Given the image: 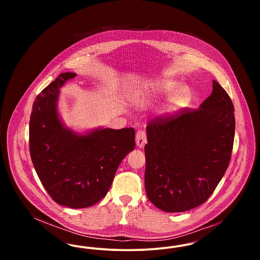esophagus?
Segmentation results:
<instances>
[{
    "label": "esophagus",
    "mask_w": 260,
    "mask_h": 260,
    "mask_svg": "<svg viewBox=\"0 0 260 260\" xmlns=\"http://www.w3.org/2000/svg\"><path fill=\"white\" fill-rule=\"evenodd\" d=\"M136 145L140 148L144 147V145L147 142V136H146V132L143 129H140L136 133Z\"/></svg>",
    "instance_id": "1"
}]
</instances>
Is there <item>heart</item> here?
<instances>
[{
    "label": "heart",
    "mask_w": 260,
    "mask_h": 260,
    "mask_svg": "<svg viewBox=\"0 0 260 260\" xmlns=\"http://www.w3.org/2000/svg\"><path fill=\"white\" fill-rule=\"evenodd\" d=\"M179 84L167 79H160L154 81L146 85L144 88H142L140 92V96L143 98H156L161 94L173 92L176 88H178ZM191 99V91L187 87H182L177 90V92L171 99L170 108L171 109H177L180 107L185 106L188 101Z\"/></svg>",
    "instance_id": "1"
}]
</instances>
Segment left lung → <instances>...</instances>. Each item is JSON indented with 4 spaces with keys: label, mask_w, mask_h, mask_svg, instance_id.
Segmentation results:
<instances>
[{
    "label": "left lung",
    "mask_w": 260,
    "mask_h": 260,
    "mask_svg": "<svg viewBox=\"0 0 260 260\" xmlns=\"http://www.w3.org/2000/svg\"><path fill=\"white\" fill-rule=\"evenodd\" d=\"M198 109L155 118L146 126L145 190L150 202L167 212L204 204L231 159L234 105L216 81Z\"/></svg>",
    "instance_id": "left-lung-1"
}]
</instances>
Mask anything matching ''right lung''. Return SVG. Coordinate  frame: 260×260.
<instances>
[{
    "label": "right lung",
    "instance_id": "add662e5",
    "mask_svg": "<svg viewBox=\"0 0 260 260\" xmlns=\"http://www.w3.org/2000/svg\"><path fill=\"white\" fill-rule=\"evenodd\" d=\"M75 73H62L34 103L29 149L38 176L51 199L72 209L88 208L105 197L116 171L136 147L134 127L100 128L86 136L62 125L56 102L59 88Z\"/></svg>",
    "mask_w": 260,
    "mask_h": 260
}]
</instances>
